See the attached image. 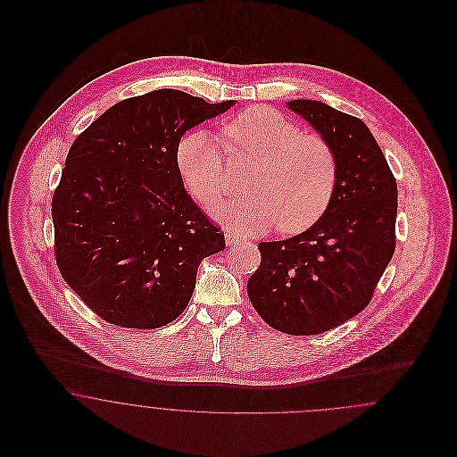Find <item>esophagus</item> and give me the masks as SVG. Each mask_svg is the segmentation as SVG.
Returning <instances> with one entry per match:
<instances>
[{
    "label": "esophagus",
    "mask_w": 457,
    "mask_h": 457,
    "mask_svg": "<svg viewBox=\"0 0 457 457\" xmlns=\"http://www.w3.org/2000/svg\"><path fill=\"white\" fill-rule=\"evenodd\" d=\"M243 239L239 238V237H237V235H233V233H226V243L228 245H238V243H241Z\"/></svg>",
    "instance_id": "obj_1"
}]
</instances>
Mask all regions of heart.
Wrapping results in <instances>:
<instances>
[{"instance_id": "heart-1", "label": "heart", "mask_w": 457, "mask_h": 457, "mask_svg": "<svg viewBox=\"0 0 457 457\" xmlns=\"http://www.w3.org/2000/svg\"><path fill=\"white\" fill-rule=\"evenodd\" d=\"M226 153L257 159L243 190L248 195L220 202L212 212L237 231H262L278 222L300 231L324 214L337 183V157L324 137L303 133L279 111L248 108L224 127ZM176 164L202 205L226 190L224 154L207 131L187 133L176 149Z\"/></svg>"}]
</instances>
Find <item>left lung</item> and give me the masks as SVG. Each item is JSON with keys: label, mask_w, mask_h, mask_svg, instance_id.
Returning a JSON list of instances; mask_svg holds the SVG:
<instances>
[{"label": "left lung", "mask_w": 457, "mask_h": 457, "mask_svg": "<svg viewBox=\"0 0 457 457\" xmlns=\"http://www.w3.org/2000/svg\"><path fill=\"white\" fill-rule=\"evenodd\" d=\"M302 114L332 145L337 183L326 212L293 238L261 241L248 298L265 324L315 336L370 303L395 250L397 185L369 127L320 101L298 99Z\"/></svg>", "instance_id": "obj_1"}]
</instances>
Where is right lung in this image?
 Here are the masks:
<instances>
[{"label": "right lung", "instance_id": "add662e5", "mask_svg": "<svg viewBox=\"0 0 457 457\" xmlns=\"http://www.w3.org/2000/svg\"><path fill=\"white\" fill-rule=\"evenodd\" d=\"M174 88L123 99L70 147L51 214L66 284L109 324L157 328L183 313L224 233L187 194L181 135L231 108Z\"/></svg>", "mask_w": 457, "mask_h": 457}]
</instances>
